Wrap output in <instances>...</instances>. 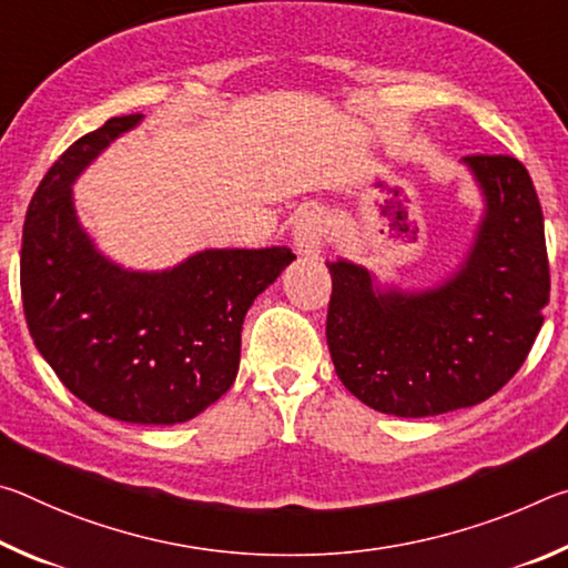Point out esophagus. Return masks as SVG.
<instances>
[{"label":"esophagus","instance_id":"obj_1","mask_svg":"<svg viewBox=\"0 0 568 568\" xmlns=\"http://www.w3.org/2000/svg\"><path fill=\"white\" fill-rule=\"evenodd\" d=\"M325 220L318 213H303L301 220L295 223L293 230V243L297 255H305V257H315L321 253V247L325 243Z\"/></svg>","mask_w":568,"mask_h":568}]
</instances>
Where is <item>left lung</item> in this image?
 Wrapping results in <instances>:
<instances>
[{
  "label": "left lung",
  "instance_id": "8db88e82",
  "mask_svg": "<svg viewBox=\"0 0 568 568\" xmlns=\"http://www.w3.org/2000/svg\"><path fill=\"white\" fill-rule=\"evenodd\" d=\"M486 217L466 265L436 291L376 293L353 263H331L325 338L335 373L365 406L438 416L491 398L521 368L549 305L544 213L514 155H468Z\"/></svg>",
  "mask_w": 568,
  "mask_h": 568
}]
</instances>
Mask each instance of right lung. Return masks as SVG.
I'll return each mask as SVG.
<instances>
[{
  "label": "right lung",
  "instance_id": "obj_1",
  "mask_svg": "<svg viewBox=\"0 0 568 568\" xmlns=\"http://www.w3.org/2000/svg\"><path fill=\"white\" fill-rule=\"evenodd\" d=\"M140 118L108 120L47 170L24 217L19 285L37 351L77 398L110 418L170 426L233 386L247 307L295 255L205 250L165 273L104 261L77 225L70 185Z\"/></svg>",
  "mask_w": 568,
  "mask_h": 568
}]
</instances>
